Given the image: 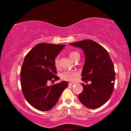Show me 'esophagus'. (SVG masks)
I'll list each match as a JSON object with an SVG mask.
<instances>
[{"instance_id": "1", "label": "esophagus", "mask_w": 131, "mask_h": 131, "mask_svg": "<svg viewBox=\"0 0 131 131\" xmlns=\"http://www.w3.org/2000/svg\"><path fill=\"white\" fill-rule=\"evenodd\" d=\"M73 85H74V83H69V86H73Z\"/></svg>"}]
</instances>
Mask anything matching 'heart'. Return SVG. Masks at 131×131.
<instances>
[{
	"label": "heart",
	"instance_id": "b5f03b06",
	"mask_svg": "<svg viewBox=\"0 0 131 131\" xmlns=\"http://www.w3.org/2000/svg\"><path fill=\"white\" fill-rule=\"evenodd\" d=\"M78 53L76 52H71L69 54V56L72 59L73 61L74 60V57ZM55 65L56 66H58L59 64V58L57 57L55 58ZM61 78L63 80L68 81H74L77 79V77L79 76L78 72H76V71H64V72H62L60 74Z\"/></svg>",
	"mask_w": 131,
	"mask_h": 131
}]
</instances>
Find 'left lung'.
Listing matches in <instances>:
<instances>
[{
    "label": "left lung",
    "instance_id": "left-lung-1",
    "mask_svg": "<svg viewBox=\"0 0 131 131\" xmlns=\"http://www.w3.org/2000/svg\"><path fill=\"white\" fill-rule=\"evenodd\" d=\"M70 45L80 48L85 55V62L81 73L83 91L79 95L80 102L91 109L104 105L114 90L115 72L108 52L105 48L92 40H84ZM91 81L90 84L87 82Z\"/></svg>",
    "mask_w": 131,
    "mask_h": 131
}]
</instances>
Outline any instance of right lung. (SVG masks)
Returning a JSON list of instances; mask_svg holds the SVG:
<instances>
[{"label":"right lung","mask_w":131,"mask_h":131,"mask_svg":"<svg viewBox=\"0 0 131 131\" xmlns=\"http://www.w3.org/2000/svg\"><path fill=\"white\" fill-rule=\"evenodd\" d=\"M65 44L40 43L25 57L21 71V84L24 97L30 105L41 111H48L56 105L67 81L48 85V82L58 80L55 59Z\"/></svg>","instance_id":"1"}]
</instances>
